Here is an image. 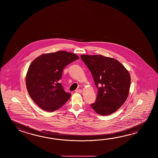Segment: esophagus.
I'll return each mask as SVG.
<instances>
[{"label":"esophagus","mask_w":158,"mask_h":158,"mask_svg":"<svg viewBox=\"0 0 158 158\" xmlns=\"http://www.w3.org/2000/svg\"><path fill=\"white\" fill-rule=\"evenodd\" d=\"M75 91L77 93H82V90L81 89H77V90H76Z\"/></svg>","instance_id":"34e87169"}]
</instances>
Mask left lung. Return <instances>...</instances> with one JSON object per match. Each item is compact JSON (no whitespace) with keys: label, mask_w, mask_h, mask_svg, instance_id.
<instances>
[{"label":"left lung","mask_w":158,"mask_h":158,"mask_svg":"<svg viewBox=\"0 0 158 158\" xmlns=\"http://www.w3.org/2000/svg\"><path fill=\"white\" fill-rule=\"evenodd\" d=\"M81 58L91 73L98 95L91 107L102 116L114 113L124 103L131 86V76L123 65L101 55H82Z\"/></svg>","instance_id":"left-lung-1"}]
</instances>
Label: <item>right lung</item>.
I'll list each match as a JSON object with an SVG mask.
<instances>
[{"instance_id": "obj_1", "label": "right lung", "mask_w": 158, "mask_h": 158, "mask_svg": "<svg viewBox=\"0 0 158 158\" xmlns=\"http://www.w3.org/2000/svg\"><path fill=\"white\" fill-rule=\"evenodd\" d=\"M79 59L77 55L64 51L42 54L35 59L26 76L27 90L32 100L44 111L54 112L71 97L60 81L64 68Z\"/></svg>"}]
</instances>
